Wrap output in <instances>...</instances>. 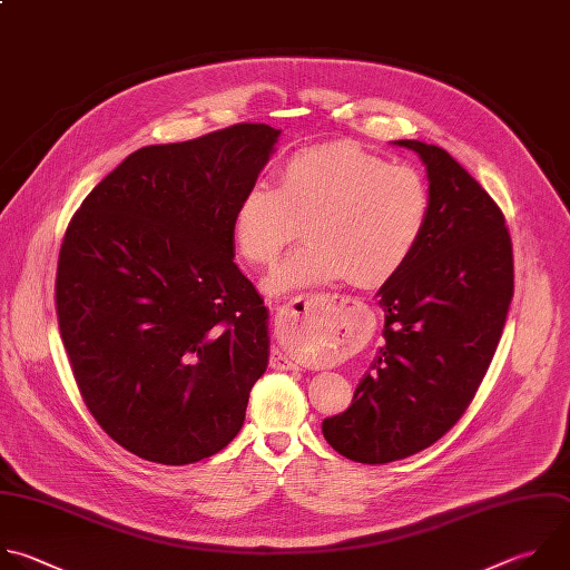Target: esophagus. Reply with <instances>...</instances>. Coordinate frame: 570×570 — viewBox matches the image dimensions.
I'll return each instance as SVG.
<instances>
[{
  "label": "esophagus",
  "instance_id": "1",
  "mask_svg": "<svg viewBox=\"0 0 570 570\" xmlns=\"http://www.w3.org/2000/svg\"><path fill=\"white\" fill-rule=\"evenodd\" d=\"M346 299L342 295H333V293H302L291 297L288 302H284L277 308V328H282L284 333L297 331L302 328L315 313H324V311H337ZM273 366L277 368H295L297 364L286 357L279 351H273Z\"/></svg>",
  "mask_w": 570,
  "mask_h": 570
}]
</instances>
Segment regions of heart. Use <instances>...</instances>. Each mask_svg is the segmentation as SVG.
I'll return each mask as SVG.
<instances>
[{
    "label": "heart",
    "instance_id": "obj_1",
    "mask_svg": "<svg viewBox=\"0 0 570 570\" xmlns=\"http://www.w3.org/2000/svg\"><path fill=\"white\" fill-rule=\"evenodd\" d=\"M432 222V189L421 169L390 165L353 142L313 145L277 167V185H250L233 213V239L253 266L295 250L266 282L268 291L351 279L373 288L394 279L421 248Z\"/></svg>",
    "mask_w": 570,
    "mask_h": 570
}]
</instances>
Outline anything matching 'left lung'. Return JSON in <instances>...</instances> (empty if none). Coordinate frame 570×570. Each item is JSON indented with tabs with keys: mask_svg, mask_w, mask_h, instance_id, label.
I'll return each mask as SVG.
<instances>
[{
	"mask_svg": "<svg viewBox=\"0 0 570 570\" xmlns=\"http://www.w3.org/2000/svg\"><path fill=\"white\" fill-rule=\"evenodd\" d=\"M428 167L432 222L412 262L383 288L385 344L355 387L351 407L324 419L342 456L381 465L448 434L492 362L514 293L503 213L443 149L394 140Z\"/></svg>",
	"mask_w": 570,
	"mask_h": 570,
	"instance_id": "1",
	"label": "left lung"
}]
</instances>
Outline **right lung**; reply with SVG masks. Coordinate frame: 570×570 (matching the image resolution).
I'll return each mask as SVG.
<instances>
[{
    "mask_svg": "<svg viewBox=\"0 0 570 570\" xmlns=\"http://www.w3.org/2000/svg\"><path fill=\"white\" fill-rule=\"evenodd\" d=\"M279 129L149 145L107 174L60 248L56 311L85 405L127 452L187 465L242 430L268 308L235 264L233 213Z\"/></svg>",
    "mask_w": 570,
    "mask_h": 570,
    "instance_id": "1",
    "label": "right lung"
}]
</instances>
